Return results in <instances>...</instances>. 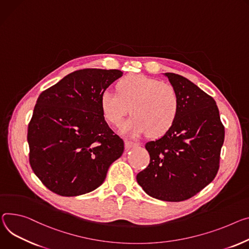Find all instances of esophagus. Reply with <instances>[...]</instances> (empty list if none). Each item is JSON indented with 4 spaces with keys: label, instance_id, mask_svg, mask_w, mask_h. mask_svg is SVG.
<instances>
[{
    "label": "esophagus",
    "instance_id": "1",
    "mask_svg": "<svg viewBox=\"0 0 249 249\" xmlns=\"http://www.w3.org/2000/svg\"><path fill=\"white\" fill-rule=\"evenodd\" d=\"M124 143H125V148H126V149H130V148H132V147H136V146L139 145V144L136 143V142H133V141H130V140H127V139L124 141Z\"/></svg>",
    "mask_w": 249,
    "mask_h": 249
}]
</instances>
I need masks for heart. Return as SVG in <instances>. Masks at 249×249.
<instances>
[{
	"mask_svg": "<svg viewBox=\"0 0 249 249\" xmlns=\"http://www.w3.org/2000/svg\"><path fill=\"white\" fill-rule=\"evenodd\" d=\"M100 107L104 119L119 126L129 108L132 116L127 119L121 132L139 136L148 132L150 136H161L175 123L179 109L176 89L143 74H133L117 83V93L106 90L100 96Z\"/></svg>",
	"mask_w": 249,
	"mask_h": 249,
	"instance_id": "1",
	"label": "heart"
}]
</instances>
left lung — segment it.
<instances>
[{"label": "left lung", "mask_w": 249, "mask_h": 249, "mask_svg": "<svg viewBox=\"0 0 249 249\" xmlns=\"http://www.w3.org/2000/svg\"><path fill=\"white\" fill-rule=\"evenodd\" d=\"M164 75L178 95V114L161 138L146 143L150 164L136 178L150 196L182 201L196 195L216 176L224 127L212 96L182 75Z\"/></svg>", "instance_id": "1"}]
</instances>
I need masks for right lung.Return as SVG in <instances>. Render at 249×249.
Returning a JSON list of instances; mask_svg holds the SVG:
<instances>
[{
  "label": "right lung",
  "instance_id": "add662e5",
  "mask_svg": "<svg viewBox=\"0 0 249 249\" xmlns=\"http://www.w3.org/2000/svg\"><path fill=\"white\" fill-rule=\"evenodd\" d=\"M123 72L86 69L70 73L38 96L28 128L30 164L52 192L62 196L102 185L124 142L106 123L100 96Z\"/></svg>",
  "mask_w": 249,
  "mask_h": 249
}]
</instances>
